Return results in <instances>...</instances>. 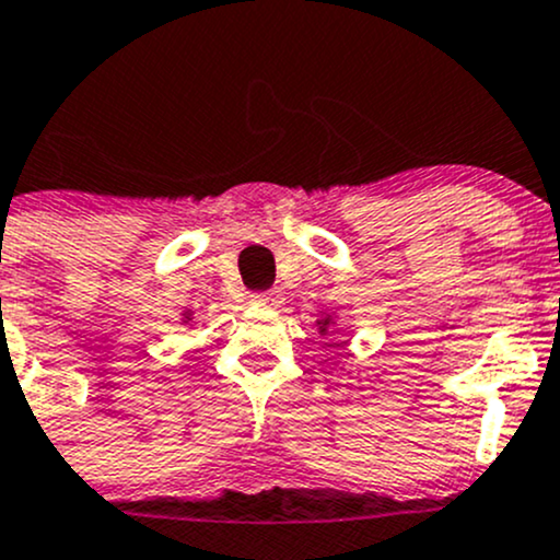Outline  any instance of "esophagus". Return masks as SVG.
Listing matches in <instances>:
<instances>
[{
    "label": "esophagus",
    "mask_w": 560,
    "mask_h": 560,
    "mask_svg": "<svg viewBox=\"0 0 560 560\" xmlns=\"http://www.w3.org/2000/svg\"><path fill=\"white\" fill-rule=\"evenodd\" d=\"M281 292L279 290H266V292H252L249 303L252 305H262V308H273V305L281 303Z\"/></svg>",
    "instance_id": "1"
}]
</instances>
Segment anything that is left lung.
<instances>
[{"label":"left lung","mask_w":560,"mask_h":560,"mask_svg":"<svg viewBox=\"0 0 560 560\" xmlns=\"http://www.w3.org/2000/svg\"><path fill=\"white\" fill-rule=\"evenodd\" d=\"M327 324H329V322H327Z\"/></svg>","instance_id":"left-lung-1"}]
</instances>
